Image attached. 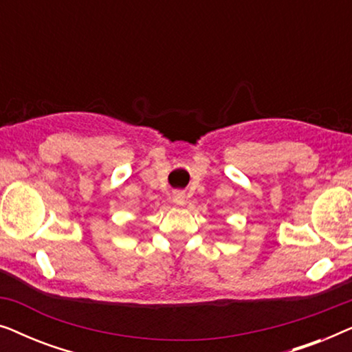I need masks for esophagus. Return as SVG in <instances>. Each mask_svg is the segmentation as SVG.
Wrapping results in <instances>:
<instances>
[{
	"label": "esophagus",
	"instance_id": "34e87169",
	"mask_svg": "<svg viewBox=\"0 0 352 352\" xmlns=\"http://www.w3.org/2000/svg\"><path fill=\"white\" fill-rule=\"evenodd\" d=\"M173 201H175L176 205H184L186 204V195L182 194V192H175V194H173Z\"/></svg>",
	"mask_w": 352,
	"mask_h": 352
}]
</instances>
